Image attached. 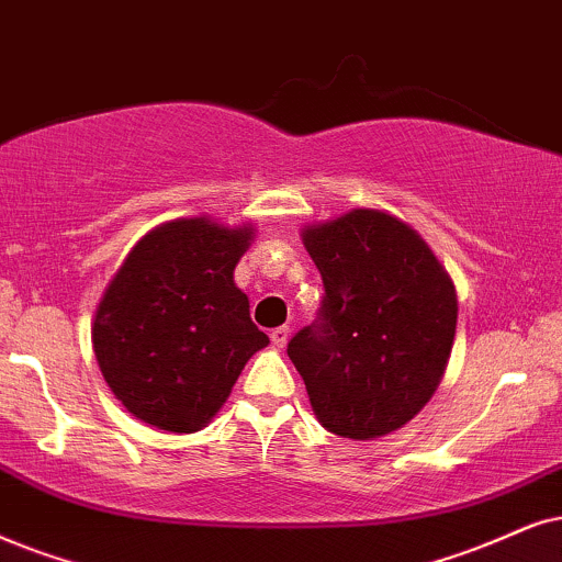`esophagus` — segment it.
Returning a JSON list of instances; mask_svg holds the SVG:
<instances>
[{
  "mask_svg": "<svg viewBox=\"0 0 562 562\" xmlns=\"http://www.w3.org/2000/svg\"><path fill=\"white\" fill-rule=\"evenodd\" d=\"M269 339H272L274 347H285L290 339V329L288 326H277V329H272V334H269Z\"/></svg>",
  "mask_w": 562,
  "mask_h": 562,
  "instance_id": "1",
  "label": "esophagus"
}]
</instances>
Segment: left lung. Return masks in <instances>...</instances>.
I'll list each match as a JSON object with an SVG mask.
<instances>
[{"mask_svg": "<svg viewBox=\"0 0 562 562\" xmlns=\"http://www.w3.org/2000/svg\"><path fill=\"white\" fill-rule=\"evenodd\" d=\"M324 280L318 322L290 339L318 423L352 440L400 430L436 394L457 334V288L420 233L358 207L303 228Z\"/></svg>", "mask_w": 562, "mask_h": 562, "instance_id": "obj_1", "label": "left lung"}]
</instances>
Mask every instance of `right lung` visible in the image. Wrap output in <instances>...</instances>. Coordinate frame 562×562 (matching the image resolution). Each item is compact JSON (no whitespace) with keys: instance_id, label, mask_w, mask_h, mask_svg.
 I'll return each mask as SVG.
<instances>
[{"instance_id":"1","label":"right lung","mask_w":562,"mask_h":562,"mask_svg":"<svg viewBox=\"0 0 562 562\" xmlns=\"http://www.w3.org/2000/svg\"><path fill=\"white\" fill-rule=\"evenodd\" d=\"M254 225L176 217L142 236L95 308L92 350L109 389L142 423L196 432L254 352L269 345L233 269Z\"/></svg>"}]
</instances>
